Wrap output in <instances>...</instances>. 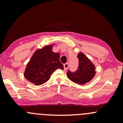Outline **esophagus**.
<instances>
[{"instance_id":"esophagus-1","label":"esophagus","mask_w":123,"mask_h":123,"mask_svg":"<svg viewBox=\"0 0 123 123\" xmlns=\"http://www.w3.org/2000/svg\"><path fill=\"white\" fill-rule=\"evenodd\" d=\"M64 70H67L68 68V63H65V64H64Z\"/></svg>"}]
</instances>
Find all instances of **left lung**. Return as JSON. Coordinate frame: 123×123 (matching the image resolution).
<instances>
[{
  "label": "left lung",
  "mask_w": 123,
  "mask_h": 123,
  "mask_svg": "<svg viewBox=\"0 0 123 123\" xmlns=\"http://www.w3.org/2000/svg\"><path fill=\"white\" fill-rule=\"evenodd\" d=\"M79 67L76 71L71 72L68 70L67 75L70 80L79 85H85L91 81L94 77L96 71L95 67L89 58L83 53L78 54Z\"/></svg>",
  "instance_id": "obj_1"
}]
</instances>
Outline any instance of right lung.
Wrapping results in <instances>:
<instances>
[{
    "label": "right lung",
    "mask_w": 123,
    "mask_h": 123,
    "mask_svg": "<svg viewBox=\"0 0 123 123\" xmlns=\"http://www.w3.org/2000/svg\"><path fill=\"white\" fill-rule=\"evenodd\" d=\"M59 58V53L52 51V45L46 46L38 49L27 64L24 73L25 77L34 85H43L49 80L56 69H64Z\"/></svg>",
    "instance_id": "obj_1"
}]
</instances>
